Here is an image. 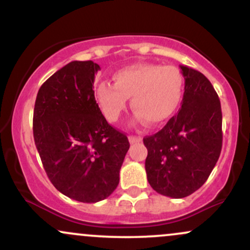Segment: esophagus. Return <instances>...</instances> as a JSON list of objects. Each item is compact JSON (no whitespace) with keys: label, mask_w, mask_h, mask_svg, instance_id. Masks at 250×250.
<instances>
[{"label":"esophagus","mask_w":250,"mask_h":250,"mask_svg":"<svg viewBox=\"0 0 250 250\" xmlns=\"http://www.w3.org/2000/svg\"><path fill=\"white\" fill-rule=\"evenodd\" d=\"M141 137L140 136H133V135H130V136H129V142L130 143H136V142H140L141 141Z\"/></svg>","instance_id":"34e87169"}]
</instances>
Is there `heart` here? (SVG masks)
Segmentation results:
<instances>
[{
	"mask_svg": "<svg viewBox=\"0 0 250 250\" xmlns=\"http://www.w3.org/2000/svg\"><path fill=\"white\" fill-rule=\"evenodd\" d=\"M114 84L101 82L96 100L109 122H116L130 99L139 121L159 125L174 115L183 95V76L173 65L137 63L117 70Z\"/></svg>",
	"mask_w": 250,
	"mask_h": 250,
	"instance_id": "1",
	"label": "heart"
}]
</instances>
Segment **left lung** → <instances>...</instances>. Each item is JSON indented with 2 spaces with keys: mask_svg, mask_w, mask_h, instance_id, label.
I'll use <instances>...</instances> for the list:
<instances>
[{
  "mask_svg": "<svg viewBox=\"0 0 250 250\" xmlns=\"http://www.w3.org/2000/svg\"><path fill=\"white\" fill-rule=\"evenodd\" d=\"M180 68L185 77L180 111L161 130L143 139L149 185L173 199L202 187L222 148V111L216 91L202 73Z\"/></svg>",
  "mask_w": 250,
  "mask_h": 250,
  "instance_id": "left-lung-1",
  "label": "left lung"
}]
</instances>
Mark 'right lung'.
Masks as SVG:
<instances>
[{
    "instance_id": "1",
    "label": "right lung",
    "mask_w": 250,
    "mask_h": 250,
    "mask_svg": "<svg viewBox=\"0 0 250 250\" xmlns=\"http://www.w3.org/2000/svg\"><path fill=\"white\" fill-rule=\"evenodd\" d=\"M100 69L93 61L68 63L41 85L34 108V140L50 182L84 203L115 190L130 146L96 103L93 84Z\"/></svg>"
}]
</instances>
